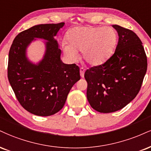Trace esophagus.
I'll return each instance as SVG.
<instances>
[{"label":"esophagus","instance_id":"34e87169","mask_svg":"<svg viewBox=\"0 0 151 151\" xmlns=\"http://www.w3.org/2000/svg\"><path fill=\"white\" fill-rule=\"evenodd\" d=\"M84 72H85V70L83 68H80V76L81 77H83V76H84Z\"/></svg>","mask_w":151,"mask_h":151}]
</instances>
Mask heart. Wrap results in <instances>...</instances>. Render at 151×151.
Returning <instances> with one entry per match:
<instances>
[{"instance_id":"b5f03b06","label":"heart","mask_w":151,"mask_h":151,"mask_svg":"<svg viewBox=\"0 0 151 151\" xmlns=\"http://www.w3.org/2000/svg\"><path fill=\"white\" fill-rule=\"evenodd\" d=\"M68 43L64 41L62 48L70 60L79 58L78 51H82L83 60L93 66L102 65L115 52L118 36L110 27H79L69 31Z\"/></svg>"}]
</instances>
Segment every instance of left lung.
Wrapping results in <instances>:
<instances>
[{
  "mask_svg": "<svg viewBox=\"0 0 151 151\" xmlns=\"http://www.w3.org/2000/svg\"><path fill=\"white\" fill-rule=\"evenodd\" d=\"M112 27L119 36L114 54L84 73L88 103L103 113L121 110L134 99L147 70L146 52L137 34L119 25Z\"/></svg>",
  "mask_w": 151,
  "mask_h": 151,
  "instance_id": "8db88e82",
  "label": "left lung"
}]
</instances>
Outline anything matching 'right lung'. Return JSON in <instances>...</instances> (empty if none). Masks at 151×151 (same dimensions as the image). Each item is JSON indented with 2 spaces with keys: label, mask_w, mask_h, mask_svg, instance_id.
<instances>
[{
  "label": "right lung",
  "mask_w": 151,
  "mask_h": 151,
  "mask_svg": "<svg viewBox=\"0 0 151 151\" xmlns=\"http://www.w3.org/2000/svg\"><path fill=\"white\" fill-rule=\"evenodd\" d=\"M65 23L45 24L23 31L14 38L9 51L8 77L16 98L25 110L38 116L54 115L64 106L73 85L80 79L75 64H65L55 39ZM36 38L43 39L46 50L37 64L26 56Z\"/></svg>",
  "instance_id": "right-lung-1"
}]
</instances>
